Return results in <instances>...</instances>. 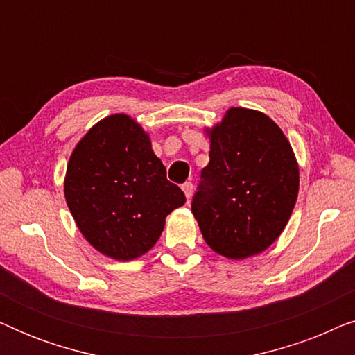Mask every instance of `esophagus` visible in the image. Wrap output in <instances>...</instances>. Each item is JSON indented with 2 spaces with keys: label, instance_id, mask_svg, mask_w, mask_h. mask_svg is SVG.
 Wrapping results in <instances>:
<instances>
[{
  "label": "esophagus",
  "instance_id": "esophagus-1",
  "mask_svg": "<svg viewBox=\"0 0 355 355\" xmlns=\"http://www.w3.org/2000/svg\"><path fill=\"white\" fill-rule=\"evenodd\" d=\"M182 191H184V193H186V197L189 200V198H191L192 193H193V184L192 182H184L182 184Z\"/></svg>",
  "mask_w": 355,
  "mask_h": 355
}]
</instances>
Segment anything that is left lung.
<instances>
[{
  "instance_id": "8db88e82",
  "label": "left lung",
  "mask_w": 355,
  "mask_h": 355,
  "mask_svg": "<svg viewBox=\"0 0 355 355\" xmlns=\"http://www.w3.org/2000/svg\"><path fill=\"white\" fill-rule=\"evenodd\" d=\"M210 163L192 213L211 250L231 260L261 254L288 225L299 193V164L288 137L265 113L230 108L207 128Z\"/></svg>"
}]
</instances>
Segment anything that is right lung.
I'll use <instances>...</instances> for the list:
<instances>
[{
  "label": "right lung",
  "instance_id": "add662e5",
  "mask_svg": "<svg viewBox=\"0 0 355 355\" xmlns=\"http://www.w3.org/2000/svg\"><path fill=\"white\" fill-rule=\"evenodd\" d=\"M64 197L85 241L119 261L147 254L166 216L186 203L184 192L166 179L150 135L124 113L92 125L72 150Z\"/></svg>",
  "mask_w": 355,
  "mask_h": 355
}]
</instances>
